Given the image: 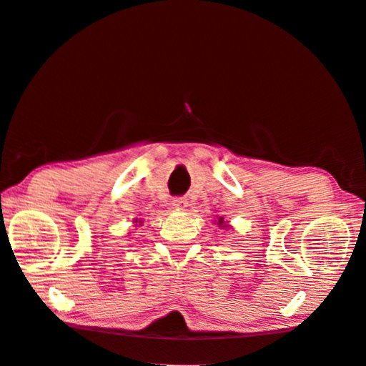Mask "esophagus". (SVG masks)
<instances>
[{"label":"esophagus","instance_id":"esophagus-1","mask_svg":"<svg viewBox=\"0 0 366 366\" xmlns=\"http://www.w3.org/2000/svg\"><path fill=\"white\" fill-rule=\"evenodd\" d=\"M172 204H174V207L177 208V210H185V208H187V199H184V197H177V199H174L172 200Z\"/></svg>","mask_w":366,"mask_h":366}]
</instances>
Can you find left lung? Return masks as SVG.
<instances>
[{"label": "left lung", "instance_id": "8db88e82", "mask_svg": "<svg viewBox=\"0 0 366 366\" xmlns=\"http://www.w3.org/2000/svg\"><path fill=\"white\" fill-rule=\"evenodd\" d=\"M218 224L222 226V228H228V224L224 223V218H223V217H219V218H218Z\"/></svg>", "mask_w": 366, "mask_h": 366}]
</instances>
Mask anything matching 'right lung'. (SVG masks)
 <instances>
[{"mask_svg": "<svg viewBox=\"0 0 366 366\" xmlns=\"http://www.w3.org/2000/svg\"><path fill=\"white\" fill-rule=\"evenodd\" d=\"M135 223H137V219H135Z\"/></svg>", "mask_w": 366, "mask_h": 366, "instance_id": "1", "label": "right lung"}]
</instances>
